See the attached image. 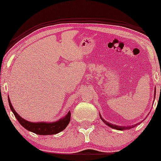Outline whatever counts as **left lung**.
I'll use <instances>...</instances> for the list:
<instances>
[{"label":"left lung","mask_w":161,"mask_h":161,"mask_svg":"<svg viewBox=\"0 0 161 161\" xmlns=\"http://www.w3.org/2000/svg\"><path fill=\"white\" fill-rule=\"evenodd\" d=\"M154 90H156V88H155ZM155 95H156V92L154 91V97H155ZM154 98H155V97H154ZM100 118H101V120L104 122L105 124L108 125V126L110 127V128L117 129V130H122V131H123V130H125V129H132V128H133V127H135V126H137L138 125L140 124V123H136V125H127V126H125V125H123H123H114V124H112V123H108V122H107L106 120H104V119H103V117H102V116H101V114H100Z\"/></svg>","instance_id":"left-lung-1"}]
</instances>
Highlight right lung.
Returning a JSON list of instances; mask_svg holds the SVG:
<instances>
[{
  "label": "right lung",
  "mask_w": 161,
  "mask_h": 161,
  "mask_svg": "<svg viewBox=\"0 0 161 161\" xmlns=\"http://www.w3.org/2000/svg\"><path fill=\"white\" fill-rule=\"evenodd\" d=\"M8 102L9 105H10V110L14 113L16 119L19 121V123L21 124L22 126H23L25 129L32 132H34L36 134L42 135V136L57 134L61 132V131L64 130L69 123L70 116H71L70 111L68 112L65 116L60 118L58 120L51 122V123H49V122H37V123H33V122L27 121L25 119H23V118H22L16 113V111H15V109L13 108L12 104H11L9 96Z\"/></svg>",
  "instance_id": "1"
}]
</instances>
